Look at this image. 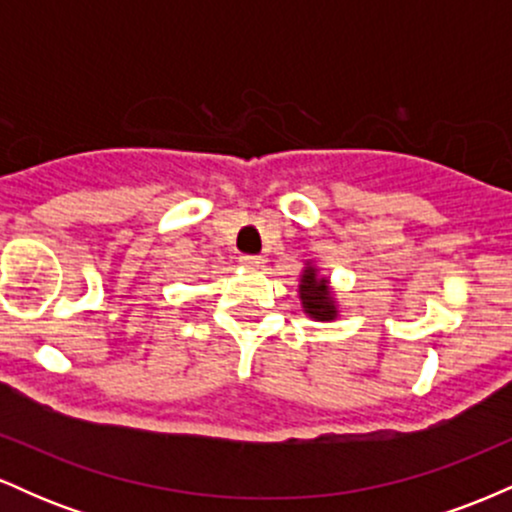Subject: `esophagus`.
Listing matches in <instances>:
<instances>
[{
  "instance_id": "esophagus-1",
  "label": "esophagus",
  "mask_w": 512,
  "mask_h": 512,
  "mask_svg": "<svg viewBox=\"0 0 512 512\" xmlns=\"http://www.w3.org/2000/svg\"><path fill=\"white\" fill-rule=\"evenodd\" d=\"M238 262L243 264V267H248V269H260L264 264L262 257H257V255H243Z\"/></svg>"
}]
</instances>
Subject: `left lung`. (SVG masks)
I'll return each mask as SVG.
<instances>
[{
	"mask_svg": "<svg viewBox=\"0 0 512 512\" xmlns=\"http://www.w3.org/2000/svg\"><path fill=\"white\" fill-rule=\"evenodd\" d=\"M298 293H301L303 310L310 317H315V320H320V322H330L337 317L339 310H337V305H334V298H332L330 286H327V279L325 276H317V269L313 267V264H308V267L303 269Z\"/></svg>",
	"mask_w": 512,
	"mask_h": 512,
	"instance_id": "1",
	"label": "left lung"
}]
</instances>
